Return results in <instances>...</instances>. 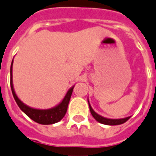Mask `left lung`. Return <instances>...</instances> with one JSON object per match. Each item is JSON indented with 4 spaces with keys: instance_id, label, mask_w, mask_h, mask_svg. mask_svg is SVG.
<instances>
[{
    "instance_id": "8db88e82",
    "label": "left lung",
    "mask_w": 156,
    "mask_h": 156,
    "mask_svg": "<svg viewBox=\"0 0 156 156\" xmlns=\"http://www.w3.org/2000/svg\"><path fill=\"white\" fill-rule=\"evenodd\" d=\"M88 101V105H89V109H90L91 114L95 119L96 121H98L99 123L103 124H106V125H118V124H122L125 123L127 120L129 119L130 117H127V118H124V119H107V118H105L101 115L98 114L97 112H95L94 109L92 108L90 103H89V100H87Z\"/></svg>"
}]
</instances>
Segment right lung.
<instances>
[{
  "instance_id": "obj_1",
  "label": "right lung",
  "mask_w": 156,
  "mask_h": 156,
  "mask_svg": "<svg viewBox=\"0 0 156 156\" xmlns=\"http://www.w3.org/2000/svg\"><path fill=\"white\" fill-rule=\"evenodd\" d=\"M12 63L13 60L11 63V68H10V84H11V90H12L13 98L17 103L18 106L20 108L22 112L27 115L31 119L35 121L37 123L40 124H56L57 122H59L60 120L62 119V118L65 116L68 109V105L70 100L71 94L73 93L74 87H70L69 91L67 92V94L64 96V98L62 99L61 102L56 105L54 107H51L49 109H37L33 108L29 105H26L22 102L21 100L18 98L17 94L14 91L13 88V84H12Z\"/></svg>"
}]
</instances>
